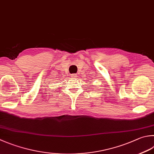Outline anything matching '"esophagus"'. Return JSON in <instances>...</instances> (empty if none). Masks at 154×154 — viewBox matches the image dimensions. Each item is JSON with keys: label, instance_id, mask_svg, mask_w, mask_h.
Listing matches in <instances>:
<instances>
[{"label": "esophagus", "instance_id": "34e87169", "mask_svg": "<svg viewBox=\"0 0 154 154\" xmlns=\"http://www.w3.org/2000/svg\"><path fill=\"white\" fill-rule=\"evenodd\" d=\"M77 76H76V74H72V78H76Z\"/></svg>", "mask_w": 154, "mask_h": 154}]
</instances>
